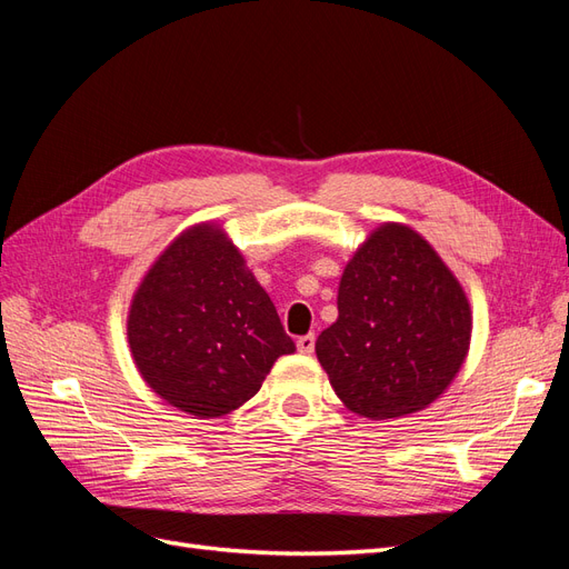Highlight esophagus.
<instances>
[{"label":"esophagus","instance_id":"34e87169","mask_svg":"<svg viewBox=\"0 0 569 569\" xmlns=\"http://www.w3.org/2000/svg\"><path fill=\"white\" fill-rule=\"evenodd\" d=\"M297 349H299L301 353H313V349H316V335L311 332V335L299 337V339H297Z\"/></svg>","mask_w":569,"mask_h":569}]
</instances>
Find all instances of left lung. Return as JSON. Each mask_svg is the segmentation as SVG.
<instances>
[{
  "mask_svg": "<svg viewBox=\"0 0 569 569\" xmlns=\"http://www.w3.org/2000/svg\"><path fill=\"white\" fill-rule=\"evenodd\" d=\"M337 308L316 353L343 406L363 418L422 410L468 356V297L437 251L406 226L387 222L353 253Z\"/></svg>",
  "mask_w": 569,
  "mask_h": 569,
  "instance_id": "1",
  "label": "left lung"
}]
</instances>
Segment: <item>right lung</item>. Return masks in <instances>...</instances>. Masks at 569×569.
Returning a JSON list of instances; mask_svg holds the SVG:
<instances>
[{"label":"right lung","instance_id":"1","mask_svg":"<svg viewBox=\"0 0 569 569\" xmlns=\"http://www.w3.org/2000/svg\"><path fill=\"white\" fill-rule=\"evenodd\" d=\"M128 341L144 382L197 418L239 408L274 360L295 353L266 289L216 226L187 230L151 266Z\"/></svg>","mask_w":569,"mask_h":569}]
</instances>
